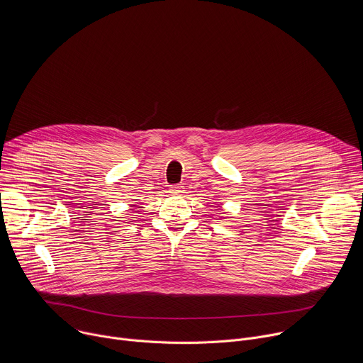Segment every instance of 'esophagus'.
<instances>
[{
  "instance_id": "esophagus-1",
  "label": "esophagus",
  "mask_w": 363,
  "mask_h": 363,
  "mask_svg": "<svg viewBox=\"0 0 363 363\" xmlns=\"http://www.w3.org/2000/svg\"><path fill=\"white\" fill-rule=\"evenodd\" d=\"M169 192L171 194H181V192H184V186L182 185H172L171 188H169Z\"/></svg>"
}]
</instances>
